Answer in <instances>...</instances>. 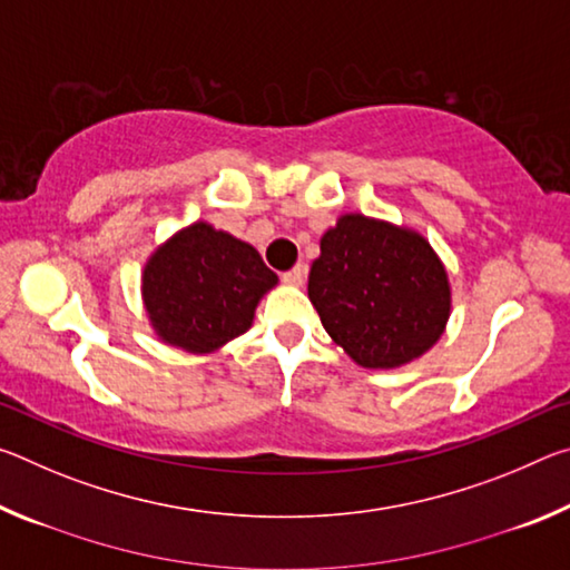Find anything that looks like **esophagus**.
Wrapping results in <instances>:
<instances>
[{"instance_id":"esophagus-1","label":"esophagus","mask_w":570,"mask_h":570,"mask_svg":"<svg viewBox=\"0 0 570 570\" xmlns=\"http://www.w3.org/2000/svg\"><path fill=\"white\" fill-rule=\"evenodd\" d=\"M304 276H306V266L304 264H296L294 268H288V272L282 274V278H284L286 284H302Z\"/></svg>"}]
</instances>
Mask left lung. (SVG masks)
Here are the masks:
<instances>
[{
    "label": "left lung",
    "mask_w": 570,
    "mask_h": 570,
    "mask_svg": "<svg viewBox=\"0 0 570 570\" xmlns=\"http://www.w3.org/2000/svg\"><path fill=\"white\" fill-rule=\"evenodd\" d=\"M308 298L326 334L366 370L417 360L450 320L448 272L428 240L362 214L322 236Z\"/></svg>",
    "instance_id": "1"
}]
</instances>
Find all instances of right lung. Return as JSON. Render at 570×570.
<instances>
[{
  "label": "right lung",
  "instance_id": "right-lung-1",
  "mask_svg": "<svg viewBox=\"0 0 570 570\" xmlns=\"http://www.w3.org/2000/svg\"><path fill=\"white\" fill-rule=\"evenodd\" d=\"M276 274L258 250L206 220L178 230L142 268V302L166 344L208 354L250 330Z\"/></svg>",
  "mask_w": 570,
  "mask_h": 570
}]
</instances>
